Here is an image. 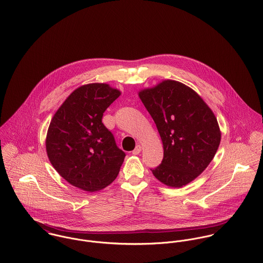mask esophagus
Instances as JSON below:
<instances>
[{"instance_id": "1", "label": "esophagus", "mask_w": 263, "mask_h": 263, "mask_svg": "<svg viewBox=\"0 0 263 263\" xmlns=\"http://www.w3.org/2000/svg\"><path fill=\"white\" fill-rule=\"evenodd\" d=\"M141 151H142L141 146H140V145H137V146L135 147V149L132 152V154H133V155H135V156H137V155H139V154L141 153Z\"/></svg>"}]
</instances>
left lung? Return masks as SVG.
Returning <instances> with one entry per match:
<instances>
[{"mask_svg": "<svg viewBox=\"0 0 263 263\" xmlns=\"http://www.w3.org/2000/svg\"><path fill=\"white\" fill-rule=\"evenodd\" d=\"M138 96L154 119L163 158L154 176L162 184L181 188L196 179L214 158L220 142L217 120L201 97L189 86L163 80Z\"/></svg>", "mask_w": 263, "mask_h": 263, "instance_id": "1", "label": "left lung"}]
</instances>
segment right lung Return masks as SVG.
I'll list each match as a JSON object with an SVG mask.
<instances>
[{"label": "right lung", "instance_id": "add662e5", "mask_svg": "<svg viewBox=\"0 0 263 263\" xmlns=\"http://www.w3.org/2000/svg\"><path fill=\"white\" fill-rule=\"evenodd\" d=\"M121 91L106 83L76 88L58 108L50 123L47 155L54 170L71 185L96 192L118 176L125 153L102 122L105 109Z\"/></svg>", "mask_w": 263, "mask_h": 263}]
</instances>
